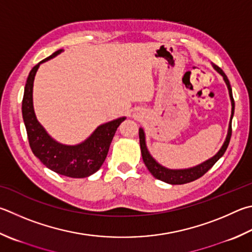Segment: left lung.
I'll return each mask as SVG.
<instances>
[{"label":"left lung","instance_id":"obj_1","mask_svg":"<svg viewBox=\"0 0 252 252\" xmlns=\"http://www.w3.org/2000/svg\"><path fill=\"white\" fill-rule=\"evenodd\" d=\"M214 67H215V69H216L219 74L223 77V80L226 81L228 90H229V95H230L231 106H232V111H231V119H232V116H234V110H235V101H234V97H232V91H231L229 80H228L227 76L225 75V72L221 70V68H219L216 65H214ZM231 131L232 130H231V121H230L229 130H228V135L226 138L225 143H223L222 148L219 150V152L215 155L214 158L208 159V161H206L203 164H200V165H197L195 167L187 168V170H168V168L159 165V164L155 161L152 157H151L148 149H146V145H145L144 132H143V130L140 129L139 130V138H140L142 158H143V162L146 165V167H148V170L151 172V174H152L155 178H158V180H159V181L168 183V184H172V185L186 184V183L193 182L195 180H198L199 177H202L204 174L207 173L210 168L214 166V164L216 163L223 154H225L228 145H229V142H230Z\"/></svg>","mask_w":252,"mask_h":252}]
</instances>
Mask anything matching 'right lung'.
I'll use <instances>...</instances> for the list:
<instances>
[{
    "mask_svg": "<svg viewBox=\"0 0 252 252\" xmlns=\"http://www.w3.org/2000/svg\"><path fill=\"white\" fill-rule=\"evenodd\" d=\"M61 52H63V49H59L49 57L43 59L31 70L22 101L23 120L25 123L32 152L45 166L63 176L84 178L90 176L101 167L107 158L114 133L126 118L117 119L98 126L88 140L75 146L59 144L50 138L35 117L33 109V82L40 63L55 57Z\"/></svg>",
    "mask_w": 252,
    "mask_h": 252,
    "instance_id": "obj_1",
    "label": "right lung"
}]
</instances>
